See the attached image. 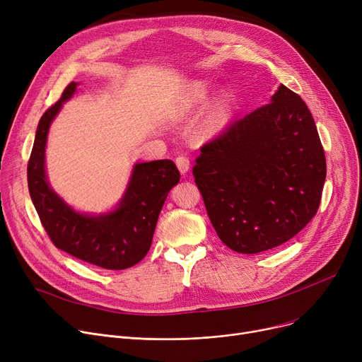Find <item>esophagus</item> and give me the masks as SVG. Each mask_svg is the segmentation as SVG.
Instances as JSON below:
<instances>
[{
	"label": "esophagus",
	"mask_w": 362,
	"mask_h": 362,
	"mask_svg": "<svg viewBox=\"0 0 362 362\" xmlns=\"http://www.w3.org/2000/svg\"><path fill=\"white\" fill-rule=\"evenodd\" d=\"M176 165H177V168L180 170V173H187V170H189V167H191V161H189V158L186 157V156H179L177 158H176Z\"/></svg>",
	"instance_id": "esophagus-1"
}]
</instances>
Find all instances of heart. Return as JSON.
Instances as JSON below:
<instances>
[{
  "instance_id": "heart-1",
  "label": "heart",
  "mask_w": 362,
  "mask_h": 362,
  "mask_svg": "<svg viewBox=\"0 0 362 362\" xmlns=\"http://www.w3.org/2000/svg\"><path fill=\"white\" fill-rule=\"evenodd\" d=\"M211 93H213V89L206 82H195L191 88H189L186 103L189 105L205 104L208 100L211 98ZM229 112H230V104L226 101L221 104V107L216 112L211 127L217 129V127L223 126L227 122V119H229Z\"/></svg>"
}]
</instances>
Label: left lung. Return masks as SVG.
I'll use <instances>...</instances> for the list:
<instances>
[{"instance_id":"8db88e82","label":"left lung","mask_w":362,"mask_h":362,"mask_svg":"<svg viewBox=\"0 0 362 362\" xmlns=\"http://www.w3.org/2000/svg\"><path fill=\"white\" fill-rule=\"evenodd\" d=\"M192 175L221 242L258 254L292 239L317 214L326 156L307 104L280 85L272 103L202 145Z\"/></svg>"}]
</instances>
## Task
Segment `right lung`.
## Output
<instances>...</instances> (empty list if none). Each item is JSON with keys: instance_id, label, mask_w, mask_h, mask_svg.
Returning a JSON list of instances; mask_svg holds the SVG:
<instances>
[{"instance_id": "1", "label": "right lung", "mask_w": 362, "mask_h": 362, "mask_svg": "<svg viewBox=\"0 0 362 362\" xmlns=\"http://www.w3.org/2000/svg\"><path fill=\"white\" fill-rule=\"evenodd\" d=\"M76 86V82L69 83L37 124L28 163L29 194L57 248L101 269L124 270L148 254L163 204L170 189L179 183L180 173L171 160L136 164L116 211L100 217L73 211L49 187L44 158L49 124Z\"/></svg>"}]
</instances>
